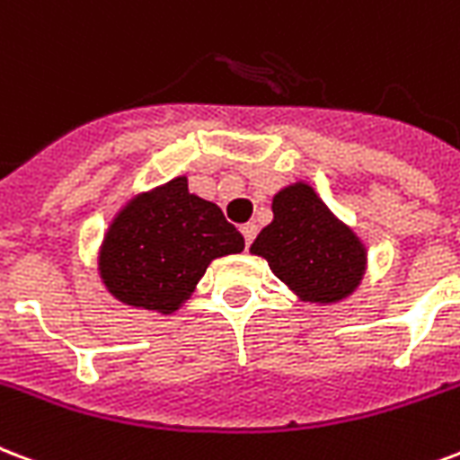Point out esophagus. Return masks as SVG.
I'll return each mask as SVG.
<instances>
[{
	"mask_svg": "<svg viewBox=\"0 0 460 460\" xmlns=\"http://www.w3.org/2000/svg\"><path fill=\"white\" fill-rule=\"evenodd\" d=\"M241 234H243V238H245V245H251L253 243L255 234H258V226H255V222L243 224V226H241Z\"/></svg>",
	"mask_w": 460,
	"mask_h": 460,
	"instance_id": "34e87169",
	"label": "esophagus"
}]
</instances>
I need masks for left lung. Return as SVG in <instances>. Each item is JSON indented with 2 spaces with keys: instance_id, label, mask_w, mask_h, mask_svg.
<instances>
[{
  "instance_id": "left-lung-1",
  "label": "left lung",
  "mask_w": 460,
  "mask_h": 460,
  "mask_svg": "<svg viewBox=\"0 0 460 460\" xmlns=\"http://www.w3.org/2000/svg\"><path fill=\"white\" fill-rule=\"evenodd\" d=\"M272 215L251 253L265 258L301 301L338 304L362 285L367 248L311 185L299 181L282 188L272 198Z\"/></svg>"
}]
</instances>
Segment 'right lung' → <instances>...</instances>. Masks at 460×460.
<instances>
[{
    "label": "right lung",
    "instance_id": "obj_1",
    "mask_svg": "<svg viewBox=\"0 0 460 460\" xmlns=\"http://www.w3.org/2000/svg\"><path fill=\"white\" fill-rule=\"evenodd\" d=\"M243 245L222 209L192 195L188 178L178 175L135 195L115 215L98 251V272L118 301L168 315L190 299L209 262Z\"/></svg>",
    "mask_w": 460,
    "mask_h": 460
}]
</instances>
